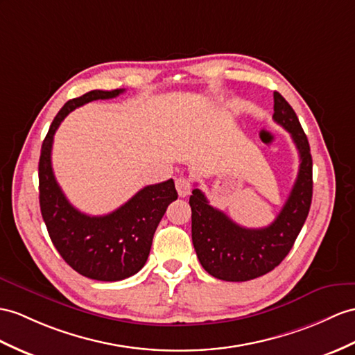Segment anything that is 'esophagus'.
<instances>
[{
	"label": "esophagus",
	"mask_w": 355,
	"mask_h": 355,
	"mask_svg": "<svg viewBox=\"0 0 355 355\" xmlns=\"http://www.w3.org/2000/svg\"><path fill=\"white\" fill-rule=\"evenodd\" d=\"M175 185H176L179 197H187L189 193H191L193 185H191V180H189L188 178H184V176L178 178Z\"/></svg>",
	"instance_id": "1"
}]
</instances>
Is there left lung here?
<instances>
[{"instance_id":"obj_1","label":"left lung","mask_w":355,"mask_h":355,"mask_svg":"<svg viewBox=\"0 0 355 355\" xmlns=\"http://www.w3.org/2000/svg\"><path fill=\"white\" fill-rule=\"evenodd\" d=\"M272 119L291 134L300 153V168L286 203L270 226H239L211 206L198 188L189 197L194 250L205 271L215 279L247 282L272 271L291 252L309 215L313 194L310 146L295 111L279 92H274Z\"/></svg>"}]
</instances>
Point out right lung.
Segmentation results:
<instances>
[{
    "mask_svg": "<svg viewBox=\"0 0 355 355\" xmlns=\"http://www.w3.org/2000/svg\"><path fill=\"white\" fill-rule=\"evenodd\" d=\"M123 92L92 90L66 102L49 126L39 159V202L49 238L69 266L84 277L99 282H119L141 270L162 215L178 198L175 182L168 179L144 187L111 214L90 217L69 203L57 184L51 150L60 123L84 103L116 98Z\"/></svg>",
    "mask_w": 355,
    "mask_h": 355,
    "instance_id": "1",
    "label": "right lung"
}]
</instances>
